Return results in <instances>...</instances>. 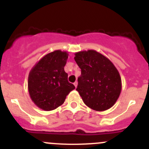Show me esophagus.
<instances>
[{
    "label": "esophagus",
    "instance_id": "34e87169",
    "mask_svg": "<svg viewBox=\"0 0 149 149\" xmlns=\"http://www.w3.org/2000/svg\"><path fill=\"white\" fill-rule=\"evenodd\" d=\"M74 84V86H75V87H77V85H78V82L77 81H75L74 82V84Z\"/></svg>",
    "mask_w": 149,
    "mask_h": 149
}]
</instances>
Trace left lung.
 Segmentation results:
<instances>
[{
    "label": "left lung",
    "instance_id": "left-lung-1",
    "mask_svg": "<svg viewBox=\"0 0 149 149\" xmlns=\"http://www.w3.org/2000/svg\"><path fill=\"white\" fill-rule=\"evenodd\" d=\"M74 60L81 70L76 90L85 105L97 111L111 108L122 91V79L113 63L92 49L76 52Z\"/></svg>",
    "mask_w": 149,
    "mask_h": 149
}]
</instances>
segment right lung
Segmentation results:
<instances>
[{"mask_svg":"<svg viewBox=\"0 0 149 149\" xmlns=\"http://www.w3.org/2000/svg\"><path fill=\"white\" fill-rule=\"evenodd\" d=\"M68 58L67 52L55 50L43 57L29 73V95L44 111H52L63 105L66 96L75 89L64 70Z\"/></svg>","mask_w":149,"mask_h":149,"instance_id":"obj_1","label":"right lung"}]
</instances>
